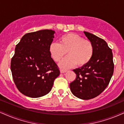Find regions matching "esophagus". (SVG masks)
<instances>
[{
	"label": "esophagus",
	"mask_w": 124,
	"mask_h": 124,
	"mask_svg": "<svg viewBox=\"0 0 124 124\" xmlns=\"http://www.w3.org/2000/svg\"><path fill=\"white\" fill-rule=\"evenodd\" d=\"M67 71V70H60V72L61 73H65V72H66Z\"/></svg>",
	"instance_id": "34e87169"
}]
</instances>
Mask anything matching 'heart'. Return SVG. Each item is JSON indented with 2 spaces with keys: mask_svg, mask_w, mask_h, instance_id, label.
<instances>
[{
  "mask_svg": "<svg viewBox=\"0 0 124 124\" xmlns=\"http://www.w3.org/2000/svg\"><path fill=\"white\" fill-rule=\"evenodd\" d=\"M49 52L56 62H60L67 53L69 56L60 64L62 68H70L77 64L79 67L87 65L91 60L94 53L93 44L85 38L74 33L65 34L60 39V43L52 42Z\"/></svg>",
  "mask_w": 124,
  "mask_h": 124,
  "instance_id": "obj_1",
  "label": "heart"
}]
</instances>
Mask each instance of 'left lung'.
Here are the masks:
<instances>
[{
	"label": "left lung",
	"instance_id": "obj_1",
	"mask_svg": "<svg viewBox=\"0 0 124 124\" xmlns=\"http://www.w3.org/2000/svg\"><path fill=\"white\" fill-rule=\"evenodd\" d=\"M84 33L94 46V55L87 64L73 70L76 77L70 87L75 97L88 100L98 96L109 85L114 62L112 50L104 39L88 32Z\"/></svg>",
	"mask_w": 124,
	"mask_h": 124
}]
</instances>
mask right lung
Here are the masks:
<instances>
[{
  "label": "right lung",
  "mask_w": 124,
  "mask_h": 124,
  "mask_svg": "<svg viewBox=\"0 0 124 124\" xmlns=\"http://www.w3.org/2000/svg\"><path fill=\"white\" fill-rule=\"evenodd\" d=\"M54 31L41 30L24 35L11 62L14 82L22 94L39 98L50 92L60 70L49 52Z\"/></svg>",
  "instance_id": "right-lung-1"
}]
</instances>
